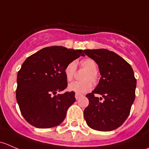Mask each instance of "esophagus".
Instances as JSON below:
<instances>
[{"label":"esophagus","instance_id":"esophagus-1","mask_svg":"<svg viewBox=\"0 0 149 149\" xmlns=\"http://www.w3.org/2000/svg\"><path fill=\"white\" fill-rule=\"evenodd\" d=\"M81 97H82V95H81V94H76V95H75V97H76V99L77 100H79Z\"/></svg>","mask_w":149,"mask_h":149}]
</instances>
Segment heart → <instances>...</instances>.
Returning <instances> with one entry per match:
<instances>
[{"mask_svg": "<svg viewBox=\"0 0 149 149\" xmlns=\"http://www.w3.org/2000/svg\"><path fill=\"white\" fill-rule=\"evenodd\" d=\"M80 64L83 68L87 70V73L84 75L83 79L85 81H73L68 86V89L69 91H73L79 94H84L91 91L93 85L89 81L95 83L98 79V75L97 73V65L94 60L89 58H85L81 61ZM76 70V61H71L66 65L64 69V74L68 81H70L73 79Z\"/></svg>", "mask_w": 149, "mask_h": 149, "instance_id": "1", "label": "heart"}]
</instances>
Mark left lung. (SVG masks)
<instances>
[{"mask_svg":"<svg viewBox=\"0 0 149 149\" xmlns=\"http://www.w3.org/2000/svg\"><path fill=\"white\" fill-rule=\"evenodd\" d=\"M84 52L97 63L102 76L95 89L86 96L89 104L84 109V119L94 130H115L128 117L136 97V79L133 68L112 51L97 49ZM95 94L102 95L104 101H100Z\"/></svg>","mask_w":149,"mask_h":149,"instance_id":"8db88e82","label":"left lung"}]
</instances>
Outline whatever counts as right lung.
<instances>
[{
    "instance_id": "right-lung-1",
    "label": "right lung",
    "mask_w": 149,
    "mask_h": 149,
    "mask_svg": "<svg viewBox=\"0 0 149 149\" xmlns=\"http://www.w3.org/2000/svg\"><path fill=\"white\" fill-rule=\"evenodd\" d=\"M84 53L82 49L47 47L23 63L18 72L16 96L22 115L30 125L49 128L64 120L68 109L76 101L75 92L55 94L68 86L66 65Z\"/></svg>"
}]
</instances>
